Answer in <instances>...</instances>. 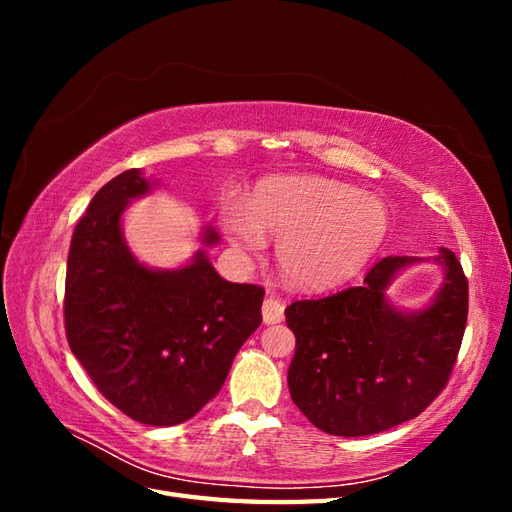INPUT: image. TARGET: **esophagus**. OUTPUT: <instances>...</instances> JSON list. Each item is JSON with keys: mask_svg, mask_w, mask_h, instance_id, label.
I'll return each mask as SVG.
<instances>
[{"mask_svg": "<svg viewBox=\"0 0 512 512\" xmlns=\"http://www.w3.org/2000/svg\"><path fill=\"white\" fill-rule=\"evenodd\" d=\"M284 318V305L273 299V297H267L265 301H262V320H265V324H277L282 322Z\"/></svg>", "mask_w": 512, "mask_h": 512, "instance_id": "esophagus-1", "label": "esophagus"}]
</instances>
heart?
<instances>
[{"instance_id": "1", "label": "heart", "mask_w": 512, "mask_h": 512, "mask_svg": "<svg viewBox=\"0 0 512 512\" xmlns=\"http://www.w3.org/2000/svg\"><path fill=\"white\" fill-rule=\"evenodd\" d=\"M228 241L243 254L277 243L282 273L301 288H333L376 256L391 228L378 196L331 179H282L262 185L250 207L228 198L220 211Z\"/></svg>"}]
</instances>
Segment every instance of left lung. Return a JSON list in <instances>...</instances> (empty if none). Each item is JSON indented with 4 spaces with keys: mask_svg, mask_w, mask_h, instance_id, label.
<instances>
[{
    "mask_svg": "<svg viewBox=\"0 0 512 512\" xmlns=\"http://www.w3.org/2000/svg\"><path fill=\"white\" fill-rule=\"evenodd\" d=\"M386 256L361 286L324 299L294 301L286 322L297 337L288 389L307 421L331 436L380 433L421 414L446 386L468 320V280L440 247L442 288L423 309L395 307L386 288L421 262Z\"/></svg>",
    "mask_w": 512,
    "mask_h": 512,
    "instance_id": "obj_1",
    "label": "left lung"
}]
</instances>
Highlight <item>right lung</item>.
Masks as SVG:
<instances>
[{"label":"right lung","instance_id":"right-lung-1","mask_svg":"<svg viewBox=\"0 0 512 512\" xmlns=\"http://www.w3.org/2000/svg\"><path fill=\"white\" fill-rule=\"evenodd\" d=\"M153 185L132 168L91 198L70 243L64 320L98 391L134 421L170 427L220 393L235 354L260 327L265 290L226 282L205 250L181 269L138 262L121 215ZM218 241L207 226L203 243Z\"/></svg>","mask_w":512,"mask_h":512}]
</instances>
